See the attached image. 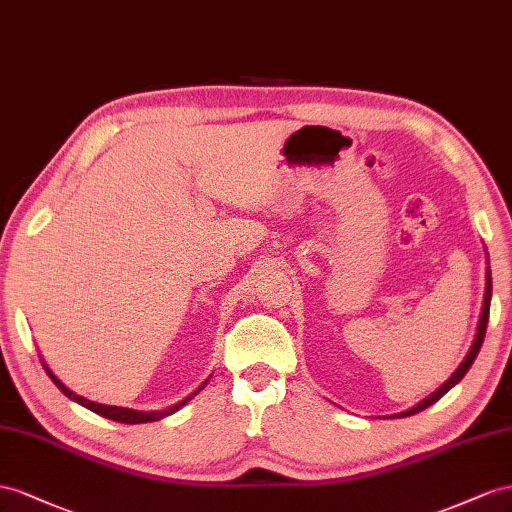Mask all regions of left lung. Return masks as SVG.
I'll list each match as a JSON object with an SVG mask.
<instances>
[{
  "label": "left lung",
  "instance_id": "1",
  "mask_svg": "<svg viewBox=\"0 0 512 512\" xmlns=\"http://www.w3.org/2000/svg\"><path fill=\"white\" fill-rule=\"evenodd\" d=\"M487 259H489V255H487ZM489 306H491V270L487 268V285H485L483 311H480V319H478V326H476V337H474V343H472V347H470V352H467V356H465L463 362L459 364V369H457L455 373H452L440 388H437L433 394H429V397H427L425 401H420L416 407H412V410L401 412V414H397L394 418L414 416V414H418V412H422V410H427L429 405H433L435 401H440L452 386H457V384L461 382L463 375H465L467 371H470V367L474 364V360H476V356H478V352H480V345H483V341H485V332H487V324H489Z\"/></svg>",
  "mask_w": 512,
  "mask_h": 512
}]
</instances>
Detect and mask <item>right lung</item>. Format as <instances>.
Segmentation results:
<instances>
[{
    "instance_id": "add662e5",
    "label": "right lung",
    "mask_w": 512,
    "mask_h": 512,
    "mask_svg": "<svg viewBox=\"0 0 512 512\" xmlns=\"http://www.w3.org/2000/svg\"><path fill=\"white\" fill-rule=\"evenodd\" d=\"M42 367H45V371H47V375L51 377V382L60 388L68 399H72V401H77L79 405H83V407H87V410H92L94 414H98V416H105V418H109V420H115V422H124V425H141V422H154V420H160V418H165V416H169V414H173V412H178L182 405H186L188 401H191L195 394L208 384V379L206 382H203L201 386H199V390L197 392H193L191 397H186L184 401H180L178 405H173V407H169V410H163V412H139V410H130V407H118V405H102V403H94V401H90V399H83V397H79V394H75L72 392L70 388H66L60 379H57L55 375H53V371L47 367L45 364V360H42Z\"/></svg>"
}]
</instances>
